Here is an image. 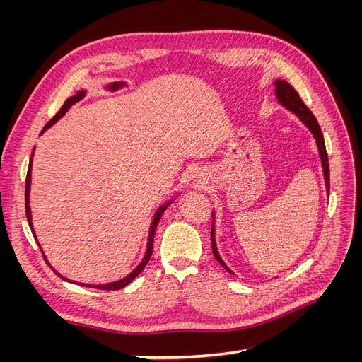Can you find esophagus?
Listing matches in <instances>:
<instances>
[{"mask_svg":"<svg viewBox=\"0 0 362 362\" xmlns=\"http://www.w3.org/2000/svg\"><path fill=\"white\" fill-rule=\"evenodd\" d=\"M193 178H194V182H196V187H199V185L202 184V173H199V172H198V173L194 175Z\"/></svg>","mask_w":362,"mask_h":362,"instance_id":"34e87169","label":"esophagus"}]
</instances>
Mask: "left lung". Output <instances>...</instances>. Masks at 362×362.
Returning a JSON list of instances; mask_svg holds the SVG:
<instances>
[{
	"mask_svg": "<svg viewBox=\"0 0 362 362\" xmlns=\"http://www.w3.org/2000/svg\"><path fill=\"white\" fill-rule=\"evenodd\" d=\"M273 86H275V96H276L278 103H279L284 108H287L288 112H291V113H294L296 116H298L300 122H302L306 128H308L310 133L313 134V137H314V140H315L317 149H319L320 160H322V169H323V178H325V185H326V193L329 194V163H327V154H326L325 139H323V133H322L319 122H317V119H315V116L311 113L310 108L303 104V101L300 100L299 93L293 89V86H290L287 81H284V80H276L275 83H273ZM214 221H216V213L213 211V225H211V246H213V254H214L216 259H217L218 262H221L222 267H223L226 272L233 273V275H234V272L225 264V261L222 259L221 254H218V250H217Z\"/></svg>",
	"mask_w": 362,
	"mask_h": 362,
	"instance_id": "obj_1",
	"label": "left lung"
}]
</instances>
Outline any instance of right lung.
I'll list each match as a JSON object with an SVG mask.
<instances>
[{
	"label": "right lung",
	"mask_w": 362,
	"mask_h": 362,
	"mask_svg": "<svg viewBox=\"0 0 362 362\" xmlns=\"http://www.w3.org/2000/svg\"><path fill=\"white\" fill-rule=\"evenodd\" d=\"M124 86H127V83L125 81H115V83H110L108 86H105V90H110V92H116V90H119V89H122ZM86 90H78L76 92L74 96H71V98H68L66 101H64V104L62 105V108H60V112L54 116L49 122L43 127V129H42V133L40 134H43L45 133V131L49 128V127H52L54 124L57 122V120L60 119V117H63L64 115H66V112L69 110V108L75 104V103H78L80 100H83V98L86 96ZM35 149L36 148H33V154H31V158H30V164H28V172H27V180H25V214H27V221H28V225H30V228H31V233H33V235H35V238H36V242H37V237H36V234H35V228H33V222H31V208H30V190H31V166H33V156H35ZM177 194H180V192L177 193ZM175 199V198H173ZM173 199H170V201H168V202H164L163 205H160L158 208H157V211L154 213V217H152V222H151V226H149V233H148V243H146V250H145V255H144V258H141V261H140V264L129 273V275H127L125 278H122V279H119V281H113V282H107V284H98V286H93V284H83V282H74V281H71V279H68V278H64V276H62L60 273L54 269L49 262L48 264L51 266V269L54 270V273H57V275L63 279V281H68V282H72V284H76V286H81V287H90V288H101V290H119V288H124V287H127L128 284L133 281L139 273L145 269V266L148 264V261H149V258H151V255H152V249H154V234H156V229H157V225H158V221L161 218V216H163V213L166 211V208L172 204V201ZM37 245H39V242H37ZM39 247H40V250H42V246L39 245ZM42 254H43V250H42ZM43 257H45V259H47V255L43 254Z\"/></svg>",
	"instance_id": "1"
}]
</instances>
